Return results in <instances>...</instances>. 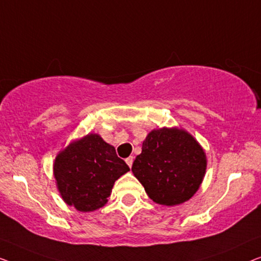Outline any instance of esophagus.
I'll use <instances>...</instances> for the list:
<instances>
[{"mask_svg": "<svg viewBox=\"0 0 261 261\" xmlns=\"http://www.w3.org/2000/svg\"><path fill=\"white\" fill-rule=\"evenodd\" d=\"M125 162H126L127 166H129V167L131 168V167H132V163H134V157H132V156L127 157V159L125 160Z\"/></svg>", "mask_w": 261, "mask_h": 261, "instance_id": "obj_1", "label": "esophagus"}]
</instances>
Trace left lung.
I'll use <instances>...</instances> for the list:
<instances>
[{
    "label": "left lung",
    "instance_id": "left-lung-1",
    "mask_svg": "<svg viewBox=\"0 0 261 261\" xmlns=\"http://www.w3.org/2000/svg\"><path fill=\"white\" fill-rule=\"evenodd\" d=\"M205 169L207 157L200 143L174 126L149 132L131 170L153 202L172 207L192 199Z\"/></svg>",
    "mask_w": 261,
    "mask_h": 261
}]
</instances>
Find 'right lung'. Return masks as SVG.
<instances>
[{
    "label": "right lung",
    "mask_w": 261,
    "mask_h": 261,
    "mask_svg": "<svg viewBox=\"0 0 261 261\" xmlns=\"http://www.w3.org/2000/svg\"><path fill=\"white\" fill-rule=\"evenodd\" d=\"M130 170L115 146L98 134L74 139L60 150L53 163L58 192L79 212H94L108 203L115 182Z\"/></svg>",
    "instance_id": "add662e5"
}]
</instances>
